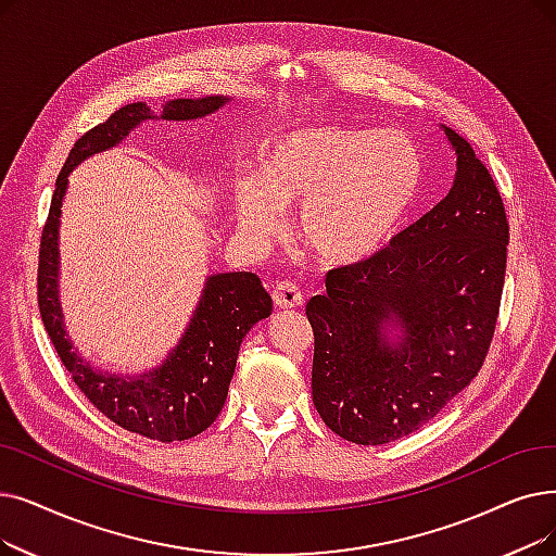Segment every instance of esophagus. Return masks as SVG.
<instances>
[{"mask_svg": "<svg viewBox=\"0 0 556 556\" xmlns=\"http://www.w3.org/2000/svg\"><path fill=\"white\" fill-rule=\"evenodd\" d=\"M273 300L279 308H293V306L304 304V295L295 281H279L273 288Z\"/></svg>", "mask_w": 556, "mask_h": 556, "instance_id": "1", "label": "esophagus"}]
</instances>
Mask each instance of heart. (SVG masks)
<instances>
[{"label":"heart","mask_w":556,"mask_h":556,"mask_svg":"<svg viewBox=\"0 0 556 556\" xmlns=\"http://www.w3.org/2000/svg\"><path fill=\"white\" fill-rule=\"evenodd\" d=\"M425 177L416 142L400 131L316 127L281 136L261 175L240 170L236 218L254 240L279 231L281 208L300 206L298 233L329 263L372 254L414 206Z\"/></svg>","instance_id":"1"}]
</instances>
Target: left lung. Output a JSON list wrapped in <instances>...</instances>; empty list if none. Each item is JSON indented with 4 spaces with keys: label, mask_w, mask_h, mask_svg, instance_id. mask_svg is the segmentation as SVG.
<instances>
[{
    "label": "left lung",
    "mask_w": 556,
    "mask_h": 556,
    "mask_svg": "<svg viewBox=\"0 0 556 556\" xmlns=\"http://www.w3.org/2000/svg\"><path fill=\"white\" fill-rule=\"evenodd\" d=\"M445 134L456 150L447 198L389 245L329 270L327 293L306 304L313 404L333 433L358 445L391 443L429 422L477 377L495 333L509 220L470 142ZM391 315L405 329L397 351L382 341Z\"/></svg>",
    "instance_id": "left-lung-1"
}]
</instances>
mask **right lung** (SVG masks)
Instances as JSON below:
<instances>
[{
    "mask_svg": "<svg viewBox=\"0 0 556 556\" xmlns=\"http://www.w3.org/2000/svg\"><path fill=\"white\" fill-rule=\"evenodd\" d=\"M225 98L208 100H175L165 104V119H190L218 111ZM152 117L144 104H127L109 115L98 127L88 129L70 150L50 204V215L40 233L38 250V308L47 336L61 356L86 400L111 422L127 431L154 441H186L208 429L220 416L229 381L236 370V358L245 333L273 313V300L265 293L261 279L252 273L213 275L206 281L202 302L186 329L177 350L165 364L138 379H119L100 375L84 358L72 352L61 323V306L56 298L59 273V215L65 195L67 175L86 156L113 148L138 123Z\"/></svg>",
    "mask_w": 556,
    "mask_h": 556,
    "instance_id": "add662e5",
    "label": "right lung"
}]
</instances>
